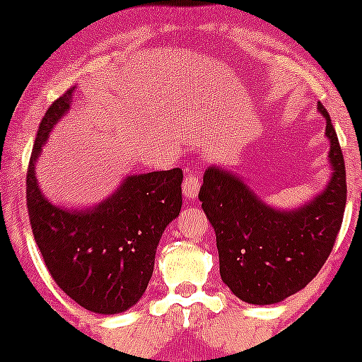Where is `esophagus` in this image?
Instances as JSON below:
<instances>
[{"label": "esophagus", "instance_id": "1", "mask_svg": "<svg viewBox=\"0 0 362 362\" xmlns=\"http://www.w3.org/2000/svg\"><path fill=\"white\" fill-rule=\"evenodd\" d=\"M199 180L198 177H196L194 173H187L184 178V185H182V189H184V196L187 199H196L198 198V192H199Z\"/></svg>", "mask_w": 362, "mask_h": 362}]
</instances>
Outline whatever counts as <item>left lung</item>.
I'll list each match as a JSON object with an SVG mask.
<instances>
[{"instance_id":"obj_1","label":"left lung","mask_w":362,"mask_h":362,"mask_svg":"<svg viewBox=\"0 0 362 362\" xmlns=\"http://www.w3.org/2000/svg\"><path fill=\"white\" fill-rule=\"evenodd\" d=\"M331 173L326 189L294 210L262 202L235 173L208 166L199 202L217 236L221 279L250 305H273L305 289L333 250L346 202L345 160L322 103Z\"/></svg>"}]
</instances>
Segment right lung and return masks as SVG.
Listing matches in <instances>:
<instances>
[{
    "label": "right lung",
    "instance_id": "add662e5",
    "mask_svg": "<svg viewBox=\"0 0 362 362\" xmlns=\"http://www.w3.org/2000/svg\"><path fill=\"white\" fill-rule=\"evenodd\" d=\"M73 90L42 119L28 168L29 224L57 286L86 310L103 315L136 305L154 272L164 229L182 208L180 168L129 175L96 206L75 210L50 203L38 187L36 160L52 127L69 110Z\"/></svg>",
    "mask_w": 362,
    "mask_h": 362
}]
</instances>
